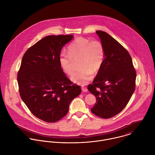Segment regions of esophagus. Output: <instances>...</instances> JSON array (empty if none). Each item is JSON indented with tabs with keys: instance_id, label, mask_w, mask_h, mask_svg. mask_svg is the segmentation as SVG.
<instances>
[{
	"instance_id": "1",
	"label": "esophagus",
	"mask_w": 155,
	"mask_h": 155,
	"mask_svg": "<svg viewBox=\"0 0 155 155\" xmlns=\"http://www.w3.org/2000/svg\"><path fill=\"white\" fill-rule=\"evenodd\" d=\"M81 90H82V91L84 92H87V89L86 87H81Z\"/></svg>"
}]
</instances>
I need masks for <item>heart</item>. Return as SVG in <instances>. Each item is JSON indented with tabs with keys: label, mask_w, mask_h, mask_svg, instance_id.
I'll use <instances>...</instances> for the list:
<instances>
[{
	"label": "heart",
	"mask_w": 155,
	"mask_h": 155,
	"mask_svg": "<svg viewBox=\"0 0 155 155\" xmlns=\"http://www.w3.org/2000/svg\"><path fill=\"white\" fill-rule=\"evenodd\" d=\"M104 55V48L100 41L79 37L69 45L68 54H61L59 62L63 71L70 75L74 71V61L80 59V69L71 75V80L75 83L85 85L92 79L93 73L96 74L102 67Z\"/></svg>",
	"instance_id": "heart-1"
}]
</instances>
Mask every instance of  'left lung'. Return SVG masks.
I'll return each mask as SVG.
<instances>
[{
    "label": "left lung",
    "instance_id": "8db88e82",
    "mask_svg": "<svg viewBox=\"0 0 155 155\" xmlns=\"http://www.w3.org/2000/svg\"><path fill=\"white\" fill-rule=\"evenodd\" d=\"M96 34L104 48V60L88 90L96 98L92 112L103 119L121 112L135 89L136 72L129 53L114 38L105 31Z\"/></svg>",
    "mask_w": 155,
    "mask_h": 155
}]
</instances>
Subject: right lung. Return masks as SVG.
<instances>
[{
	"label": "right lung",
	"instance_id": "add662e5",
	"mask_svg": "<svg viewBox=\"0 0 155 155\" xmlns=\"http://www.w3.org/2000/svg\"><path fill=\"white\" fill-rule=\"evenodd\" d=\"M73 38L47 36L29 48L21 61L17 75L21 98L35 116L46 122L62 119L81 92L66 77L59 62L62 48Z\"/></svg>",
	"mask_w": 155,
	"mask_h": 155
}]
</instances>
